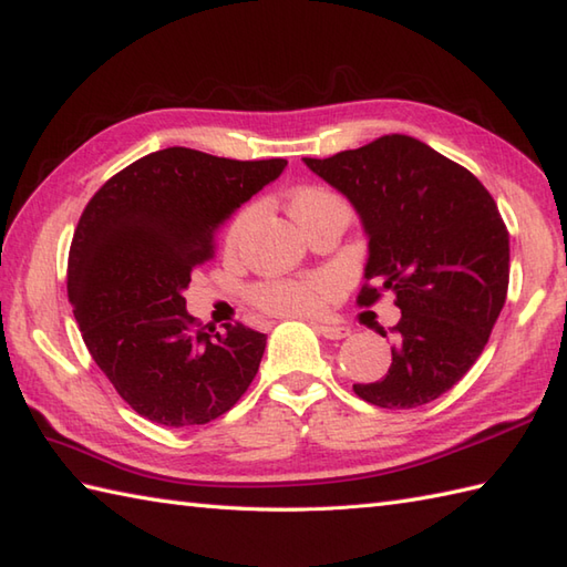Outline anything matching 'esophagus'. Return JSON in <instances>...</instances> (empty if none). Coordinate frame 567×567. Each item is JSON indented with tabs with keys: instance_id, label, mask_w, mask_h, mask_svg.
I'll return each instance as SVG.
<instances>
[{
	"instance_id": "1",
	"label": "esophagus",
	"mask_w": 567,
	"mask_h": 567,
	"mask_svg": "<svg viewBox=\"0 0 567 567\" xmlns=\"http://www.w3.org/2000/svg\"><path fill=\"white\" fill-rule=\"evenodd\" d=\"M312 327H316V330L327 339L349 337V327L342 324V322H334V320H318V322H312Z\"/></svg>"
}]
</instances>
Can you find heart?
Masks as SVG:
<instances>
[{"label":"heart","mask_w":567,"mask_h":567,"mask_svg":"<svg viewBox=\"0 0 567 567\" xmlns=\"http://www.w3.org/2000/svg\"><path fill=\"white\" fill-rule=\"evenodd\" d=\"M288 210H291V216L300 228H306L310 220L320 218L322 213L349 208L344 204V198L332 192V188H327L322 184H303L296 186L291 196H288ZM247 223L249 213H240L228 228V235H225V245L235 247L240 243L243 233L247 230ZM334 288L337 281L332 276L318 274L300 281L261 284L251 291V300H255L259 308L279 312V316H310V312H318L324 306V300L334 293Z\"/></svg>","instance_id":"b5f03b06"}]
</instances>
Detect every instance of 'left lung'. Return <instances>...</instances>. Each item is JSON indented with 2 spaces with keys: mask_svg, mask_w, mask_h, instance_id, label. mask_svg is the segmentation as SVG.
Returning a JSON list of instances; mask_svg holds the SVG:
<instances>
[{
  "mask_svg": "<svg viewBox=\"0 0 567 567\" xmlns=\"http://www.w3.org/2000/svg\"><path fill=\"white\" fill-rule=\"evenodd\" d=\"M303 162L349 198L369 237L359 306L393 291L400 308L393 363L354 393L388 410L426 405L468 373L505 306L509 233L497 204L468 169L410 135Z\"/></svg>",
  "mask_w": 567,
  "mask_h": 567,
  "instance_id": "1",
  "label": "left lung"
}]
</instances>
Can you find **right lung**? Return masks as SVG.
Returning a JSON list of instances; mask_svg holds the SVG:
<instances>
[{
	"mask_svg": "<svg viewBox=\"0 0 567 567\" xmlns=\"http://www.w3.org/2000/svg\"><path fill=\"white\" fill-rule=\"evenodd\" d=\"M286 159L240 162L167 147L111 177L72 237L68 296L96 367L150 422L220 417L259 371L267 334L196 327L184 291L213 257L216 233Z\"/></svg>",
	"mask_w": 567,
	"mask_h": 567,
	"instance_id": "add662e5",
	"label": "right lung"
}]
</instances>
